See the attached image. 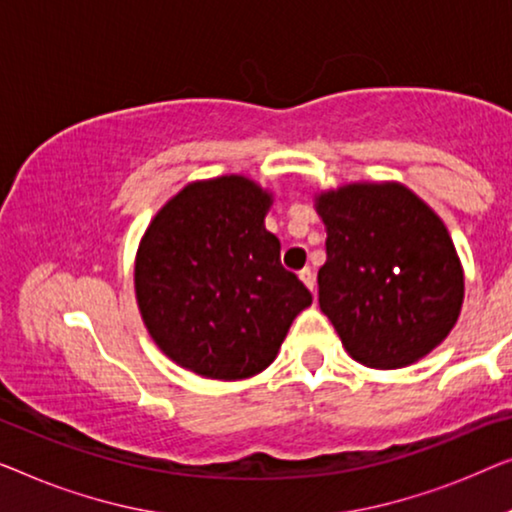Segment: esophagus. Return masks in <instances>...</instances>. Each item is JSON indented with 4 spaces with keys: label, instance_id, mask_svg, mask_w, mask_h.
Masks as SVG:
<instances>
[{
    "label": "esophagus",
    "instance_id": "esophagus-1",
    "mask_svg": "<svg viewBox=\"0 0 512 512\" xmlns=\"http://www.w3.org/2000/svg\"><path fill=\"white\" fill-rule=\"evenodd\" d=\"M299 278H301V283H304V285L308 287V290H311V292L315 294V276H313V271L308 269V266H306V269L299 271Z\"/></svg>",
    "mask_w": 512,
    "mask_h": 512
}]
</instances>
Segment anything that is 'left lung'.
<instances>
[{
	"label": "left lung",
	"instance_id": "left-lung-1",
	"mask_svg": "<svg viewBox=\"0 0 512 512\" xmlns=\"http://www.w3.org/2000/svg\"><path fill=\"white\" fill-rule=\"evenodd\" d=\"M327 229L320 308L352 359L399 369L455 327L464 271L443 220L401 183H350L315 197Z\"/></svg>",
	"mask_w": 512,
	"mask_h": 512
}]
</instances>
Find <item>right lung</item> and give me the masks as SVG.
Here are the masks:
<instances>
[{
	"label": "right lung",
	"instance_id": "right-lung-1",
	"mask_svg": "<svg viewBox=\"0 0 512 512\" xmlns=\"http://www.w3.org/2000/svg\"><path fill=\"white\" fill-rule=\"evenodd\" d=\"M271 194L246 176L185 185L143 234L134 266L141 318L164 355L213 380H243L278 355L311 306L264 227Z\"/></svg>",
	"mask_w": 512,
	"mask_h": 512
}]
</instances>
